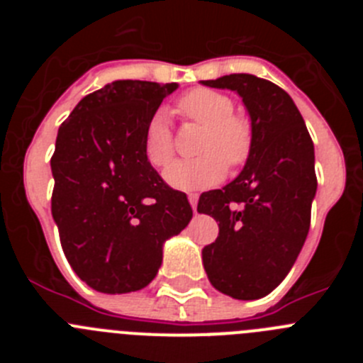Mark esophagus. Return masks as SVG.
<instances>
[{"mask_svg":"<svg viewBox=\"0 0 363 363\" xmlns=\"http://www.w3.org/2000/svg\"><path fill=\"white\" fill-rule=\"evenodd\" d=\"M189 203H191L192 211L196 213V207H198V196H196V194H189Z\"/></svg>","mask_w":363,"mask_h":363,"instance_id":"obj_1","label":"esophagus"}]
</instances>
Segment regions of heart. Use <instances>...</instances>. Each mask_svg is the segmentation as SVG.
I'll list each match as a JSON object with an SVG mask.
<instances>
[{
	"mask_svg": "<svg viewBox=\"0 0 363 363\" xmlns=\"http://www.w3.org/2000/svg\"><path fill=\"white\" fill-rule=\"evenodd\" d=\"M179 114L203 125L194 160H178L165 171L167 184L178 191L209 189L225 176V163L240 167L252 149L251 123L234 114L229 96L211 89H194L178 101ZM143 156L152 167H165L174 156V138L163 111L156 112L143 134Z\"/></svg>",
	"mask_w": 363,
	"mask_h": 363,
	"instance_id": "heart-1",
	"label": "heart"
}]
</instances>
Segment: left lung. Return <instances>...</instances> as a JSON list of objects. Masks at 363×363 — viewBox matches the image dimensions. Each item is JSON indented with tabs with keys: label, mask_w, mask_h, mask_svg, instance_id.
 Returning <instances> with one entry per match:
<instances>
[{
	"label": "left lung",
	"mask_w": 363,
	"mask_h": 363,
	"mask_svg": "<svg viewBox=\"0 0 363 363\" xmlns=\"http://www.w3.org/2000/svg\"><path fill=\"white\" fill-rule=\"evenodd\" d=\"M201 83L238 92L252 129L238 178L198 201V213L220 227L216 242L201 251L203 267L220 293L256 300L287 277L309 233L318 185L313 140L291 96L269 79L229 74Z\"/></svg>",
	"instance_id": "1"
}]
</instances>
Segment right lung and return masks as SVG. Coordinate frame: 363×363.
<instances>
[{"mask_svg": "<svg viewBox=\"0 0 363 363\" xmlns=\"http://www.w3.org/2000/svg\"><path fill=\"white\" fill-rule=\"evenodd\" d=\"M176 89L112 82L85 96L57 130L52 218L70 267L99 293L149 285L165 240L192 218L185 192L169 187L143 156L147 123Z\"/></svg>", "mask_w": 363, "mask_h": 363, "instance_id": "add662e5", "label": "right lung"}]
</instances>
